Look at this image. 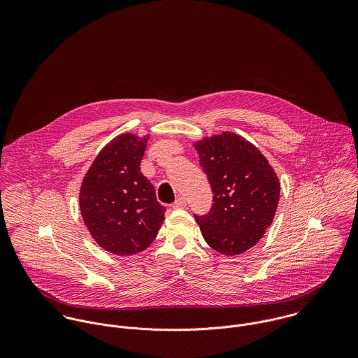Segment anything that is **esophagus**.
<instances>
[{
	"label": "esophagus",
	"instance_id": "1",
	"mask_svg": "<svg viewBox=\"0 0 358 358\" xmlns=\"http://www.w3.org/2000/svg\"><path fill=\"white\" fill-rule=\"evenodd\" d=\"M186 206V200L183 197H178L176 201L172 204L173 209H179V208H185Z\"/></svg>",
	"mask_w": 358,
	"mask_h": 358
}]
</instances>
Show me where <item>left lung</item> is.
<instances>
[{
	"label": "left lung",
	"instance_id": "obj_1",
	"mask_svg": "<svg viewBox=\"0 0 358 358\" xmlns=\"http://www.w3.org/2000/svg\"><path fill=\"white\" fill-rule=\"evenodd\" d=\"M194 146L213 193L209 212L194 217L212 250L240 255L255 245L274 219L278 178L266 157L233 132Z\"/></svg>",
	"mask_w": 358,
	"mask_h": 358
}]
</instances>
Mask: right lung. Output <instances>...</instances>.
<instances>
[{
  "label": "right lung",
  "instance_id": "right-lung-1",
  "mask_svg": "<svg viewBox=\"0 0 358 358\" xmlns=\"http://www.w3.org/2000/svg\"><path fill=\"white\" fill-rule=\"evenodd\" d=\"M149 136L124 134L113 139L91 165L80 208L95 241L114 255L146 250L164 222L165 206L155 199L150 180L141 172Z\"/></svg>",
  "mask_w": 358,
  "mask_h": 358
}]
</instances>
